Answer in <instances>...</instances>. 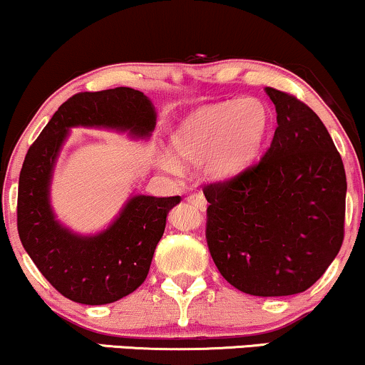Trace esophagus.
Returning <instances> with one entry per match:
<instances>
[{"mask_svg":"<svg viewBox=\"0 0 365 365\" xmlns=\"http://www.w3.org/2000/svg\"><path fill=\"white\" fill-rule=\"evenodd\" d=\"M188 202L192 204V206H195L197 209H200V211H204V209L207 207V200H206V197H204L202 194H200V192H197V194H192V195H188Z\"/></svg>","mask_w":365,"mask_h":365,"instance_id":"obj_1","label":"esophagus"}]
</instances>
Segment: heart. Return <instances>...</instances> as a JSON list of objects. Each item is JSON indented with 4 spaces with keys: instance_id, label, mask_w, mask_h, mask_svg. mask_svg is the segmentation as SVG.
I'll list each match as a JSON object with an SVG mask.
<instances>
[{
    "instance_id": "obj_1",
    "label": "heart",
    "mask_w": 365,
    "mask_h": 365,
    "mask_svg": "<svg viewBox=\"0 0 365 365\" xmlns=\"http://www.w3.org/2000/svg\"><path fill=\"white\" fill-rule=\"evenodd\" d=\"M269 111L262 101L233 99L188 116L171 133L170 144L180 163H204V173L209 178L226 180L254 161L269 132ZM176 160L165 153L159 156V165L170 173H178Z\"/></svg>"
}]
</instances>
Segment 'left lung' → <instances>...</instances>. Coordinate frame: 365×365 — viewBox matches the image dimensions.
Masks as SVG:
<instances>
[{
	"mask_svg": "<svg viewBox=\"0 0 365 365\" xmlns=\"http://www.w3.org/2000/svg\"><path fill=\"white\" fill-rule=\"evenodd\" d=\"M273 142L254 166L204 187L206 238L220 273L255 297L311 288L340 252L346 177L319 116L273 87Z\"/></svg>",
	"mask_w": 365,
	"mask_h": 365,
	"instance_id": "obj_1",
	"label": "left lung"
}]
</instances>
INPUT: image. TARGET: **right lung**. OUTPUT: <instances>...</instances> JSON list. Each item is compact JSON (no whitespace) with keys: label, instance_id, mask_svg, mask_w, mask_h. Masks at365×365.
<instances>
[{"label":"right lung","instance_id":"obj_1","mask_svg":"<svg viewBox=\"0 0 365 365\" xmlns=\"http://www.w3.org/2000/svg\"><path fill=\"white\" fill-rule=\"evenodd\" d=\"M73 127L111 128L145 139L156 127V110L144 92L130 87L78 92L58 108L29 148L20 171L16 226L37 269L73 302L111 304L148 278L166 216L180 195H133L101 233L83 237L70 232L54 216L49 187L54 163Z\"/></svg>","mask_w":365,"mask_h":365}]
</instances>
